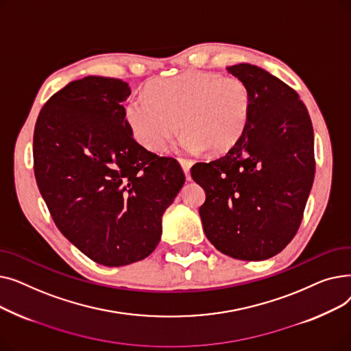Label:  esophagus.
<instances>
[{
	"mask_svg": "<svg viewBox=\"0 0 351 351\" xmlns=\"http://www.w3.org/2000/svg\"><path fill=\"white\" fill-rule=\"evenodd\" d=\"M179 162H180V166H182L183 172H185V175H186V179H188V180H191V168H192V160H189V159H179Z\"/></svg>",
	"mask_w": 351,
	"mask_h": 351,
	"instance_id": "obj_1",
	"label": "esophagus"
}]
</instances>
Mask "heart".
<instances>
[{
	"instance_id": "b5f03b06",
	"label": "heart",
	"mask_w": 351,
	"mask_h": 351,
	"mask_svg": "<svg viewBox=\"0 0 351 351\" xmlns=\"http://www.w3.org/2000/svg\"><path fill=\"white\" fill-rule=\"evenodd\" d=\"M149 95H138L126 106L132 134L146 149L160 152L180 128L179 145L186 152L206 149L226 154L245 136L252 117V97L236 77L185 72L155 81Z\"/></svg>"
}]
</instances>
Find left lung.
<instances>
[{
	"label": "left lung",
	"instance_id": "left-lung-1",
	"mask_svg": "<svg viewBox=\"0 0 351 351\" xmlns=\"http://www.w3.org/2000/svg\"><path fill=\"white\" fill-rule=\"evenodd\" d=\"M226 71L252 97L245 136L225 156L192 166L205 189L206 237L239 261H266L296 234L315 179V135L298 92L252 64Z\"/></svg>",
	"mask_w": 351,
	"mask_h": 351
}]
</instances>
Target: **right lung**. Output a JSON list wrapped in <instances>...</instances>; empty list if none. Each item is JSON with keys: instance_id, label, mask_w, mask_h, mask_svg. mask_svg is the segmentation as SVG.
Here are the masks:
<instances>
[{"instance_id": "add662e5", "label": "right lung", "mask_w": 351, "mask_h": 351, "mask_svg": "<svg viewBox=\"0 0 351 351\" xmlns=\"http://www.w3.org/2000/svg\"><path fill=\"white\" fill-rule=\"evenodd\" d=\"M122 80L69 82L41 109L34 131L36 185L55 225L94 262L118 267L158 246L162 216L185 183L173 158L132 136Z\"/></svg>"}]
</instances>
